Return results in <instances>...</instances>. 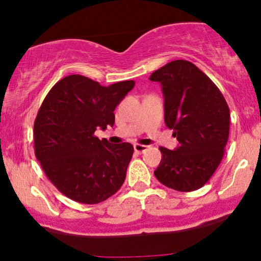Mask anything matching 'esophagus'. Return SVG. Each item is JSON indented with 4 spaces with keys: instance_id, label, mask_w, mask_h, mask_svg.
Listing matches in <instances>:
<instances>
[{
    "instance_id": "esophagus-1",
    "label": "esophagus",
    "mask_w": 261,
    "mask_h": 261,
    "mask_svg": "<svg viewBox=\"0 0 261 261\" xmlns=\"http://www.w3.org/2000/svg\"><path fill=\"white\" fill-rule=\"evenodd\" d=\"M134 148H135V152L140 153V154H141V153H144L147 149H148V146H144V144L137 143V144H135Z\"/></svg>"
}]
</instances>
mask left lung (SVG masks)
<instances>
[{"mask_svg":"<svg viewBox=\"0 0 261 261\" xmlns=\"http://www.w3.org/2000/svg\"><path fill=\"white\" fill-rule=\"evenodd\" d=\"M162 85L165 124L178 141L175 150L159 147L154 175L164 186L191 192L210 180L225 154L230 109L221 91L193 63L177 59L149 76Z\"/></svg>","mask_w":261,"mask_h":261,"instance_id":"obj_1","label":"left lung"}]
</instances>
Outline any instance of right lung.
<instances>
[{"instance_id": "right-lung-1", "label": "right lung", "mask_w": 261, "mask_h": 261, "mask_svg": "<svg viewBox=\"0 0 261 261\" xmlns=\"http://www.w3.org/2000/svg\"><path fill=\"white\" fill-rule=\"evenodd\" d=\"M134 86L133 80L102 86L75 74L47 93L34 122L35 155L48 180L68 198L97 204L124 184L133 144L100 141L95 131L114 125L115 107Z\"/></svg>"}]
</instances>
